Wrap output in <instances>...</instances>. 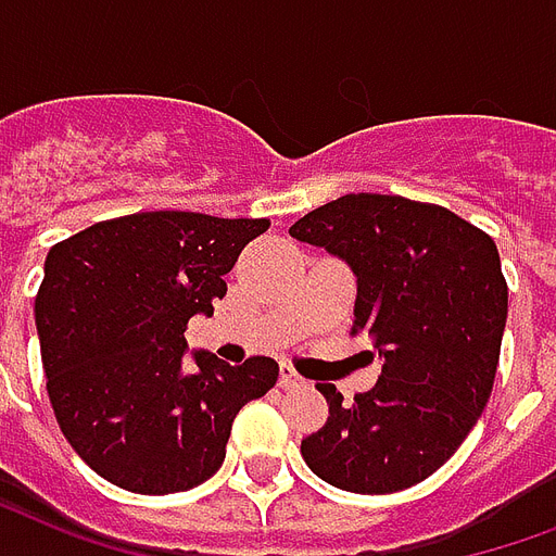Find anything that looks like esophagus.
Instances as JSON below:
<instances>
[{"label": "esophagus", "instance_id": "1", "mask_svg": "<svg viewBox=\"0 0 556 556\" xmlns=\"http://www.w3.org/2000/svg\"><path fill=\"white\" fill-rule=\"evenodd\" d=\"M278 383H281L283 390H295V387H302V375H295L293 369H281V375H278Z\"/></svg>", "mask_w": 556, "mask_h": 556}]
</instances>
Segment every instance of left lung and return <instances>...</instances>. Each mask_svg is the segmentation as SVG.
<instances>
[{
    "instance_id": "8db88e82",
    "label": "left lung",
    "mask_w": 556,
    "mask_h": 556,
    "mask_svg": "<svg viewBox=\"0 0 556 556\" xmlns=\"http://www.w3.org/2000/svg\"><path fill=\"white\" fill-rule=\"evenodd\" d=\"M357 275L352 333L369 331L381 378L354 404L316 383L328 421L302 440L313 475L337 490H407L448 460L490 402L507 323L495 240L448 207L349 193L290 228Z\"/></svg>"
}]
</instances>
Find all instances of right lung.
<instances>
[{"label": "right lung", "instance_id": "add662e5", "mask_svg": "<svg viewBox=\"0 0 556 556\" xmlns=\"http://www.w3.org/2000/svg\"><path fill=\"white\" fill-rule=\"evenodd\" d=\"M269 219L146 211L96 223L46 254L35 323L46 392L75 454L140 495L204 483L225 460L231 421L278 381L273 357L240 366L195 354L184 331L214 313L249 240Z\"/></svg>", "mask_w": 556, "mask_h": 556}]
</instances>
